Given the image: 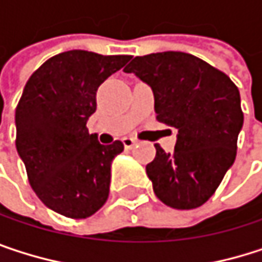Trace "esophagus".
Here are the masks:
<instances>
[{
  "label": "esophagus",
  "instance_id": "34e87169",
  "mask_svg": "<svg viewBox=\"0 0 262 262\" xmlns=\"http://www.w3.org/2000/svg\"><path fill=\"white\" fill-rule=\"evenodd\" d=\"M123 144H124L126 148H132L136 144V139H133L130 136H126V138H123Z\"/></svg>",
  "mask_w": 262,
  "mask_h": 262
}]
</instances>
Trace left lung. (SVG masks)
Wrapping results in <instances>:
<instances>
[{
	"mask_svg": "<svg viewBox=\"0 0 262 262\" xmlns=\"http://www.w3.org/2000/svg\"><path fill=\"white\" fill-rule=\"evenodd\" d=\"M124 71L151 88L158 121L178 129L174 151L156 144V158L145 167L156 197L174 209L202 206L235 161L244 120L238 88L181 51L138 56Z\"/></svg>",
	"mask_w": 262,
	"mask_h": 262,
	"instance_id": "8db88e82",
	"label": "left lung"
}]
</instances>
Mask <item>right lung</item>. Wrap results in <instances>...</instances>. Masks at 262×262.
Wrapping results in <instances>:
<instances>
[{
    "label": "right lung",
    "mask_w": 262,
    "mask_h": 262,
    "mask_svg": "<svg viewBox=\"0 0 262 262\" xmlns=\"http://www.w3.org/2000/svg\"><path fill=\"white\" fill-rule=\"evenodd\" d=\"M132 56L71 50L53 56L27 81L16 107V150L45 206L68 219L95 214L109 197L111 165L121 141L103 145L86 123L98 86Z\"/></svg>",
    "instance_id": "right-lung-1"
}]
</instances>
